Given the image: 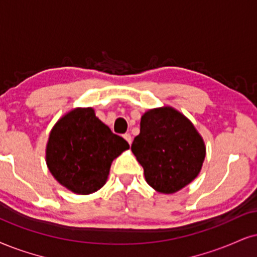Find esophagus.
Returning <instances> with one entry per match:
<instances>
[{"label":"esophagus","mask_w":257,"mask_h":257,"mask_svg":"<svg viewBox=\"0 0 257 257\" xmlns=\"http://www.w3.org/2000/svg\"><path fill=\"white\" fill-rule=\"evenodd\" d=\"M123 138H125V141L127 142L128 144L132 143V137H131V135H130V134H125V135H123Z\"/></svg>","instance_id":"obj_1"}]
</instances>
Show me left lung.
I'll return each instance as SVG.
<instances>
[{"label":"left lung","instance_id":"1","mask_svg":"<svg viewBox=\"0 0 257 257\" xmlns=\"http://www.w3.org/2000/svg\"><path fill=\"white\" fill-rule=\"evenodd\" d=\"M131 150L143 167L148 185L173 194L200 173L205 142L191 120L170 106L149 109L142 115L141 132Z\"/></svg>","mask_w":257,"mask_h":257}]
</instances>
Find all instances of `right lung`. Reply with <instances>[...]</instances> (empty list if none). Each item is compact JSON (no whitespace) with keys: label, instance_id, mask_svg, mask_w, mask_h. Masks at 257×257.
Instances as JSON below:
<instances>
[{"label":"right lung","instance_id":"add662e5","mask_svg":"<svg viewBox=\"0 0 257 257\" xmlns=\"http://www.w3.org/2000/svg\"><path fill=\"white\" fill-rule=\"evenodd\" d=\"M128 148L91 107H77L64 114L50 132L46 164L63 187L87 195L103 187L112 162Z\"/></svg>","mask_w":257,"mask_h":257}]
</instances>
